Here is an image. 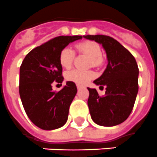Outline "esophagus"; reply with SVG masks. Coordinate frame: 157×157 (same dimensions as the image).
I'll return each mask as SVG.
<instances>
[{
	"label": "esophagus",
	"instance_id": "34e87169",
	"mask_svg": "<svg viewBox=\"0 0 157 157\" xmlns=\"http://www.w3.org/2000/svg\"><path fill=\"white\" fill-rule=\"evenodd\" d=\"M77 88H78V90H80V89H81V86H77Z\"/></svg>",
	"mask_w": 157,
	"mask_h": 157
}]
</instances>
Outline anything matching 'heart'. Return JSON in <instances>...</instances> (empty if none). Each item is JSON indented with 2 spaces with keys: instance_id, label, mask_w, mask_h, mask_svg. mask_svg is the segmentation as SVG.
<instances>
[{
  "instance_id": "obj_1",
  "label": "heart",
  "mask_w": 157,
  "mask_h": 157,
  "mask_svg": "<svg viewBox=\"0 0 157 157\" xmlns=\"http://www.w3.org/2000/svg\"><path fill=\"white\" fill-rule=\"evenodd\" d=\"M77 48L80 52L88 55L93 59L94 64L98 65L101 62L102 51L100 45L96 42L91 40H86L77 44ZM75 57V52L72 48L69 47L64 48L60 52L59 61L61 66L64 68L68 69L71 66L73 60ZM65 77L67 81L75 82L78 86H84L87 84L90 80L94 77V73L91 71H79V70H72L67 71L65 74Z\"/></svg>"
}]
</instances>
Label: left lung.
Here are the masks:
<instances>
[{
  "instance_id": "left-lung-1",
  "label": "left lung",
  "mask_w": 157,
  "mask_h": 157,
  "mask_svg": "<svg viewBox=\"0 0 157 157\" xmlns=\"http://www.w3.org/2000/svg\"><path fill=\"white\" fill-rule=\"evenodd\" d=\"M100 44L106 52L108 65L102 75L94 81L105 86V95L99 96L95 88H89L87 105L91 119L102 126L122 123L130 116L139 91V68L133 55L118 41L104 35L84 36Z\"/></svg>"
}]
</instances>
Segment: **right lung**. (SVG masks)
I'll list each match as a JSON object with an SVG mask.
<instances>
[{
  "label": "right lung",
  "instance_id": "add662e5",
  "mask_svg": "<svg viewBox=\"0 0 157 157\" xmlns=\"http://www.w3.org/2000/svg\"><path fill=\"white\" fill-rule=\"evenodd\" d=\"M81 36H57L35 48L25 57L20 66L19 95L29 119L42 130L63 126L69 109L77 93L75 82H66L59 91H52V83H61L62 66L60 52Z\"/></svg>",
  "mask_w": 157,
  "mask_h": 157
}]
</instances>
